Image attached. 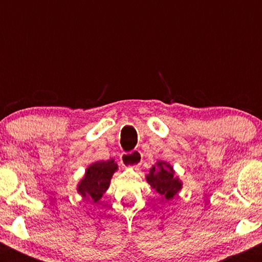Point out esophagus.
Segmentation results:
<instances>
[{"label": "esophagus", "instance_id": "obj_1", "mask_svg": "<svg viewBox=\"0 0 262 262\" xmlns=\"http://www.w3.org/2000/svg\"><path fill=\"white\" fill-rule=\"evenodd\" d=\"M141 152L140 150H134L132 152H124L121 156V161L124 166L129 167H137L139 166L141 162Z\"/></svg>", "mask_w": 262, "mask_h": 262}]
</instances>
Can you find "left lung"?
Masks as SVG:
<instances>
[{
    "label": "left lung",
    "mask_w": 262,
    "mask_h": 262,
    "mask_svg": "<svg viewBox=\"0 0 262 262\" xmlns=\"http://www.w3.org/2000/svg\"><path fill=\"white\" fill-rule=\"evenodd\" d=\"M146 181L162 201L172 200L177 192L182 188V183L179 177L175 176L172 166L164 161H158L156 166L150 169Z\"/></svg>",
    "instance_id": "left-lung-1"
}]
</instances>
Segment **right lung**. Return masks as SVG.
Masks as SVG:
<instances>
[{"label": "right lung", "instance_id": "right-lung-1", "mask_svg": "<svg viewBox=\"0 0 262 262\" xmlns=\"http://www.w3.org/2000/svg\"><path fill=\"white\" fill-rule=\"evenodd\" d=\"M118 169V165L114 160L97 161L87 167L85 177L77 186V192L86 200L98 202L104 192L110 187L111 179L114 171Z\"/></svg>", "mask_w": 262, "mask_h": 262}]
</instances>
